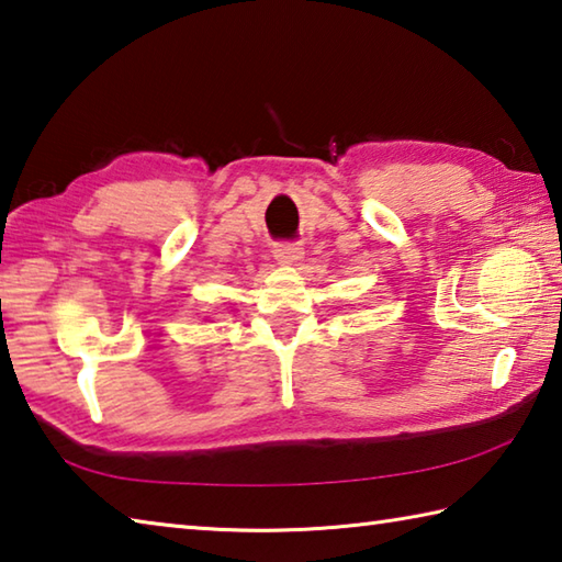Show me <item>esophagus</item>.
Returning <instances> with one entry per match:
<instances>
[{"label":"esophagus","instance_id":"1","mask_svg":"<svg viewBox=\"0 0 562 562\" xmlns=\"http://www.w3.org/2000/svg\"><path fill=\"white\" fill-rule=\"evenodd\" d=\"M272 255L280 265H294L302 260L304 250H302V246H297V243H282V246H274Z\"/></svg>","mask_w":562,"mask_h":562}]
</instances>
